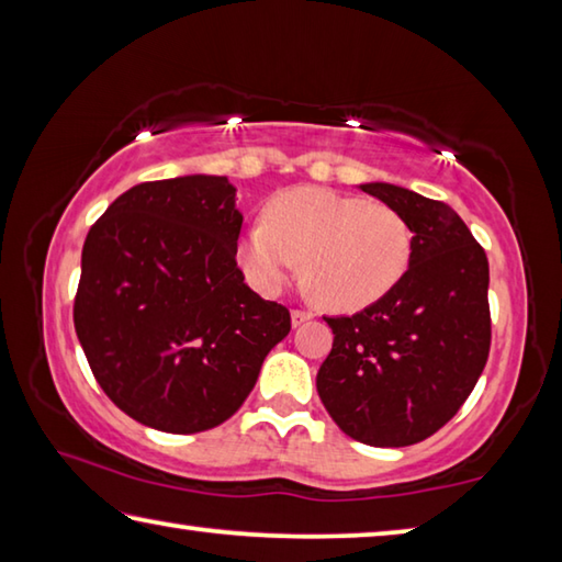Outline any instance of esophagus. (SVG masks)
<instances>
[{
    "label": "esophagus",
    "mask_w": 562,
    "mask_h": 562,
    "mask_svg": "<svg viewBox=\"0 0 562 562\" xmlns=\"http://www.w3.org/2000/svg\"><path fill=\"white\" fill-rule=\"evenodd\" d=\"M312 317V312L310 310H292V327H300V325H304V322H310Z\"/></svg>",
    "instance_id": "esophagus-1"
}]
</instances>
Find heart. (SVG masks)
<instances>
[{"instance_id": "b5f03b06", "label": "heart", "mask_w": 562, "mask_h": 562, "mask_svg": "<svg viewBox=\"0 0 562 562\" xmlns=\"http://www.w3.org/2000/svg\"><path fill=\"white\" fill-rule=\"evenodd\" d=\"M412 227L384 203L302 186L272 195L262 223L237 243L247 282L274 294L297 270L319 304L335 312L364 310L404 278Z\"/></svg>"}]
</instances>
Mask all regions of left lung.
Wrapping results in <instances>:
<instances>
[{
	"label": "left lung",
	"mask_w": 562,
	"mask_h": 562,
	"mask_svg": "<svg viewBox=\"0 0 562 562\" xmlns=\"http://www.w3.org/2000/svg\"><path fill=\"white\" fill-rule=\"evenodd\" d=\"M359 188L404 215L412 260L382 300L325 317L335 341L317 392L351 439L398 449L451 422L486 367L488 258L446 203L392 183Z\"/></svg>",
	"instance_id": "left-lung-1"
}]
</instances>
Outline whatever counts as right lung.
Returning a JSON list of instances; mask_svg holds the SVG:
<instances>
[{
    "label": "right lung",
    "instance_id": "obj_1",
    "mask_svg": "<svg viewBox=\"0 0 562 562\" xmlns=\"http://www.w3.org/2000/svg\"><path fill=\"white\" fill-rule=\"evenodd\" d=\"M243 215L225 176L133 186L91 225L74 327L123 414L168 434L231 418L288 337L290 310L237 268Z\"/></svg>",
    "mask_w": 562,
    "mask_h": 562
}]
</instances>
